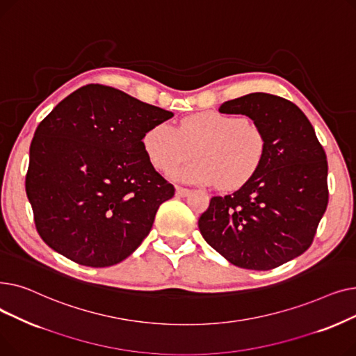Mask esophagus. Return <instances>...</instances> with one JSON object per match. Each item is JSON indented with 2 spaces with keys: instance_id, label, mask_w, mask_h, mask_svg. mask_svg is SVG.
<instances>
[{
  "instance_id": "obj_1",
  "label": "esophagus",
  "mask_w": 356,
  "mask_h": 356,
  "mask_svg": "<svg viewBox=\"0 0 356 356\" xmlns=\"http://www.w3.org/2000/svg\"><path fill=\"white\" fill-rule=\"evenodd\" d=\"M191 193V189H186V188H181V186H176V195L179 197H184L188 196Z\"/></svg>"
}]
</instances>
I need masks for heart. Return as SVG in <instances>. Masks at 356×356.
Here are the masks:
<instances>
[{
	"instance_id": "1",
	"label": "heart",
	"mask_w": 356,
	"mask_h": 356,
	"mask_svg": "<svg viewBox=\"0 0 356 356\" xmlns=\"http://www.w3.org/2000/svg\"><path fill=\"white\" fill-rule=\"evenodd\" d=\"M143 144L149 161L163 172L193 156L196 160L170 176L188 183H216L220 189L245 184L266 154V137L257 124L218 111L186 117L177 129L157 124L147 131Z\"/></svg>"
}]
</instances>
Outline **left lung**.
<instances>
[{"mask_svg": "<svg viewBox=\"0 0 356 356\" xmlns=\"http://www.w3.org/2000/svg\"><path fill=\"white\" fill-rule=\"evenodd\" d=\"M251 118L266 137L255 175L232 195L213 196L199 218L208 244L231 264L266 271L302 255L327 207V161L314 129L293 102L264 92L219 106Z\"/></svg>", "mask_w": 356, "mask_h": 356, "instance_id": "1", "label": "left lung"}]
</instances>
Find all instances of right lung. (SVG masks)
I'll return each instance as SVG.
<instances>
[{
  "instance_id": "1",
  "label": "right lung",
  "mask_w": 356,
  "mask_h": 356,
  "mask_svg": "<svg viewBox=\"0 0 356 356\" xmlns=\"http://www.w3.org/2000/svg\"><path fill=\"white\" fill-rule=\"evenodd\" d=\"M170 111L104 85L72 92L37 127L26 192L46 244L86 267H109L149 234L175 195L143 138Z\"/></svg>"
}]
</instances>
